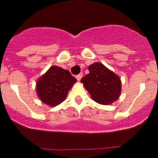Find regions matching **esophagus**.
<instances>
[{
	"label": "esophagus",
	"mask_w": 158,
	"mask_h": 158,
	"mask_svg": "<svg viewBox=\"0 0 158 158\" xmlns=\"http://www.w3.org/2000/svg\"><path fill=\"white\" fill-rule=\"evenodd\" d=\"M82 77H83V73H79V74H77V76H76L77 80L80 81Z\"/></svg>",
	"instance_id": "obj_1"
}]
</instances>
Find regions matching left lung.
Listing matches in <instances>:
<instances>
[{
    "label": "left lung",
    "instance_id": "left-lung-1",
    "mask_svg": "<svg viewBox=\"0 0 158 158\" xmlns=\"http://www.w3.org/2000/svg\"><path fill=\"white\" fill-rule=\"evenodd\" d=\"M89 74L81 81L93 100L101 104H110L116 100L121 92L120 78L99 62L89 65Z\"/></svg>",
    "mask_w": 158,
    "mask_h": 158
}]
</instances>
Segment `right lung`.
Listing matches in <instances>:
<instances>
[{
    "label": "right lung",
    "mask_w": 158,
    "mask_h": 158,
    "mask_svg": "<svg viewBox=\"0 0 158 158\" xmlns=\"http://www.w3.org/2000/svg\"><path fill=\"white\" fill-rule=\"evenodd\" d=\"M76 81V78L68 70L52 66L38 80L36 91L43 103L56 106L65 100L69 90Z\"/></svg>",
    "instance_id": "1"
}]
</instances>
